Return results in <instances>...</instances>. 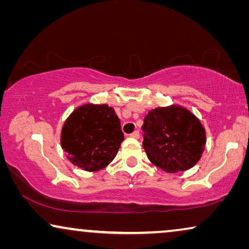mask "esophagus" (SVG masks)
Instances as JSON below:
<instances>
[{
    "label": "esophagus",
    "mask_w": 249,
    "mask_h": 249,
    "mask_svg": "<svg viewBox=\"0 0 249 249\" xmlns=\"http://www.w3.org/2000/svg\"><path fill=\"white\" fill-rule=\"evenodd\" d=\"M132 138H136V139H138L139 137H141V132H139V130H135L134 132H132V134L130 135Z\"/></svg>",
    "instance_id": "34e87169"
}]
</instances>
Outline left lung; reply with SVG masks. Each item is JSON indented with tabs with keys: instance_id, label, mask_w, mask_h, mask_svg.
Wrapping results in <instances>:
<instances>
[{
	"instance_id": "obj_1",
	"label": "left lung",
	"mask_w": 249,
	"mask_h": 249,
	"mask_svg": "<svg viewBox=\"0 0 249 249\" xmlns=\"http://www.w3.org/2000/svg\"><path fill=\"white\" fill-rule=\"evenodd\" d=\"M142 129L147 158L165 172L186 171L202 158L206 144L205 129L185 107L171 105L151 110Z\"/></svg>"
}]
</instances>
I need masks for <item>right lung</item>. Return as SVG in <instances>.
<instances>
[{"instance_id": "1", "label": "right lung", "mask_w": 249, "mask_h": 249, "mask_svg": "<svg viewBox=\"0 0 249 249\" xmlns=\"http://www.w3.org/2000/svg\"><path fill=\"white\" fill-rule=\"evenodd\" d=\"M120 119L107 104H84L64 122L61 146L72 164L98 171L113 161L124 141Z\"/></svg>"}]
</instances>
